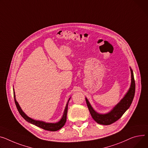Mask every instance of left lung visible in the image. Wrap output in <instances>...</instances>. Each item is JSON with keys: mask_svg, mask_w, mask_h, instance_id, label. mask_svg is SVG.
Segmentation results:
<instances>
[{"mask_svg": "<svg viewBox=\"0 0 148 148\" xmlns=\"http://www.w3.org/2000/svg\"><path fill=\"white\" fill-rule=\"evenodd\" d=\"M130 71L132 74V83L130 89L120 102L117 104L110 112L106 114H100L97 113L93 109L87 98H86V101L88 110H89L93 119L98 124L102 125H110L115 123L120 119L124 112L130 106L135 93V81L133 72L131 68Z\"/></svg>", "mask_w": 148, "mask_h": 148, "instance_id": "left-lung-1", "label": "left lung"}]
</instances>
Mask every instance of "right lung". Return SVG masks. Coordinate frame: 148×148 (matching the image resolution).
Here are the masks:
<instances>
[{
  "label": "right lung",
  "mask_w": 148,
  "mask_h": 148,
  "mask_svg": "<svg viewBox=\"0 0 148 148\" xmlns=\"http://www.w3.org/2000/svg\"><path fill=\"white\" fill-rule=\"evenodd\" d=\"M14 101H15V103L16 105V106L17 108V110L19 112V113L20 114V115L23 116V118L29 123H32L38 127L42 128V129L46 130H48V131H51V132H55L57 131L58 130L61 129V128L65 125V122L66 121V114H67V111H68V102L70 101V98L69 99L68 103H66L65 109L64 111V113L63 115V116L61 119V120L59 121L58 123H46L45 122L43 121H36L30 118H29L28 116H27L25 113L22 111V110L21 109L20 106H19L18 103L16 102V99H15V92H14Z\"/></svg>",
  "instance_id": "obj_1"
}]
</instances>
